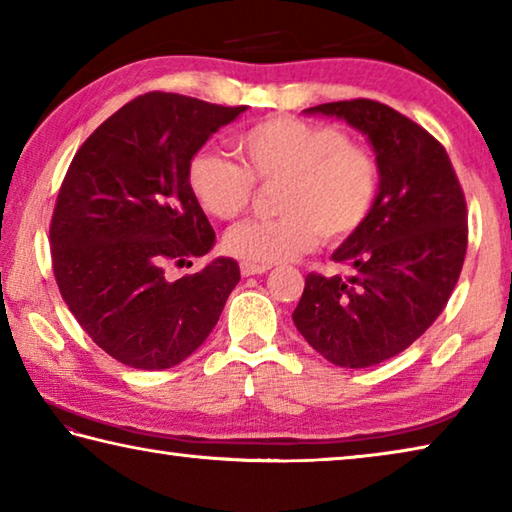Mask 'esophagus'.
I'll return each mask as SVG.
<instances>
[{
  "instance_id": "esophagus-1",
  "label": "esophagus",
  "mask_w": 512,
  "mask_h": 512,
  "mask_svg": "<svg viewBox=\"0 0 512 512\" xmlns=\"http://www.w3.org/2000/svg\"><path fill=\"white\" fill-rule=\"evenodd\" d=\"M268 268H271V266H266V264H253V262H241V275H244V277L262 275V273L268 271Z\"/></svg>"
}]
</instances>
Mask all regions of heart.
I'll use <instances>...</instances> for the list:
<instances>
[{"mask_svg": "<svg viewBox=\"0 0 512 512\" xmlns=\"http://www.w3.org/2000/svg\"><path fill=\"white\" fill-rule=\"evenodd\" d=\"M246 167L219 153H196L189 189L205 212L235 219L259 183H280L275 219H253L225 235V248L253 264H277L318 244L348 239L368 219L379 192V164L370 149L341 128L273 117L237 137Z\"/></svg>", "mask_w": 512, "mask_h": 512, "instance_id": "heart-1", "label": "heart"}]
</instances>
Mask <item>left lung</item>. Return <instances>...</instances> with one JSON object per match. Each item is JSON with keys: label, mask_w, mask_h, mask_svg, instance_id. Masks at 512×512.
Segmentation results:
<instances>
[{"label": "left lung", "mask_w": 512, "mask_h": 512, "mask_svg": "<svg viewBox=\"0 0 512 512\" xmlns=\"http://www.w3.org/2000/svg\"><path fill=\"white\" fill-rule=\"evenodd\" d=\"M366 135L379 164L368 219L334 250L350 275L309 273L293 311L298 332L341 368L395 357L440 316L461 275L467 248L465 196L440 142L379 101L307 108Z\"/></svg>", "instance_id": "1"}]
</instances>
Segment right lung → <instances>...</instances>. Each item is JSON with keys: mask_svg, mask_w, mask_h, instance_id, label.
Here are the masks:
<instances>
[{"mask_svg": "<svg viewBox=\"0 0 512 512\" xmlns=\"http://www.w3.org/2000/svg\"><path fill=\"white\" fill-rule=\"evenodd\" d=\"M244 110L142 94L103 121L69 164L49 230L54 275L79 325L124 366H178L210 336L237 287L232 257L176 282L164 268L214 248L187 169Z\"/></svg>", "mask_w": 512, "mask_h": 512, "instance_id": "add662e5", "label": "right lung"}]
</instances>
